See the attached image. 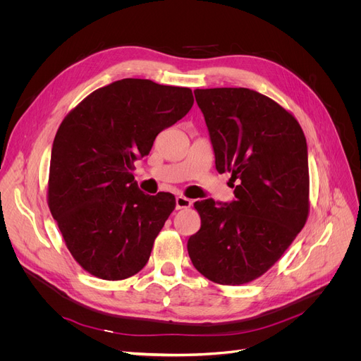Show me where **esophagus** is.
<instances>
[{"instance_id": "obj_1", "label": "esophagus", "mask_w": 361, "mask_h": 361, "mask_svg": "<svg viewBox=\"0 0 361 361\" xmlns=\"http://www.w3.org/2000/svg\"><path fill=\"white\" fill-rule=\"evenodd\" d=\"M192 206V200L185 196H177L176 197V207L177 209H187Z\"/></svg>"}]
</instances>
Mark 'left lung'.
Here are the masks:
<instances>
[{"instance_id":"8db88e82","label":"left lung","mask_w":361,"mask_h":361,"mask_svg":"<svg viewBox=\"0 0 361 361\" xmlns=\"http://www.w3.org/2000/svg\"><path fill=\"white\" fill-rule=\"evenodd\" d=\"M195 97L216 171L237 185L230 203H195L202 224L187 250L207 279L241 286L272 268L307 221V143L291 114L256 90L196 89Z\"/></svg>"}]
</instances>
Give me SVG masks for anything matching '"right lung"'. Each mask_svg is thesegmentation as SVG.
I'll use <instances>...</instances> for the list:
<instances>
[{
  "instance_id": "add662e5",
  "label": "right lung",
  "mask_w": 361,
  "mask_h": 361,
  "mask_svg": "<svg viewBox=\"0 0 361 361\" xmlns=\"http://www.w3.org/2000/svg\"><path fill=\"white\" fill-rule=\"evenodd\" d=\"M193 102L188 87L123 79L92 92L63 120L51 152L48 206L90 275L120 281L147 263L176 197L145 195L133 164Z\"/></svg>"
}]
</instances>
